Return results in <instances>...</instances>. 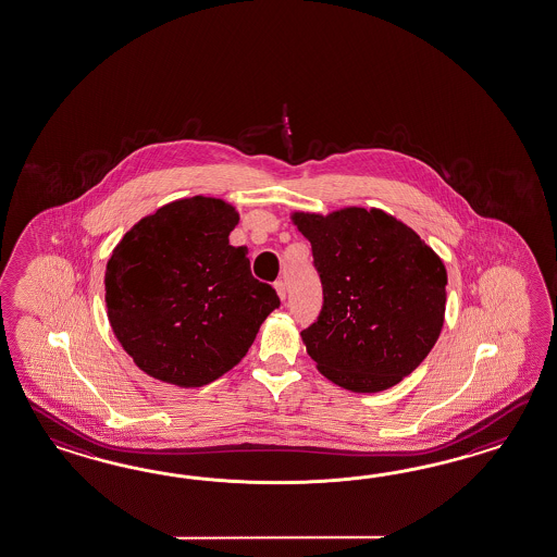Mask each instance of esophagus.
I'll return each instance as SVG.
<instances>
[{
  "label": "esophagus",
  "instance_id": "34e87169",
  "mask_svg": "<svg viewBox=\"0 0 557 557\" xmlns=\"http://www.w3.org/2000/svg\"><path fill=\"white\" fill-rule=\"evenodd\" d=\"M273 287H275V292H277V296H280V299H285V296H287V289H285L284 282H275V284H273Z\"/></svg>",
  "mask_w": 557,
  "mask_h": 557
}]
</instances>
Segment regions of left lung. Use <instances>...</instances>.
I'll use <instances>...</instances> for the list:
<instances>
[{"instance_id":"obj_1","label":"left lung","mask_w":557,"mask_h":557,"mask_svg":"<svg viewBox=\"0 0 557 557\" xmlns=\"http://www.w3.org/2000/svg\"><path fill=\"white\" fill-rule=\"evenodd\" d=\"M312 244L324 304L301 332L318 370L352 393H380L433 350L445 322L447 270L403 221L346 207L294 213Z\"/></svg>"}]
</instances>
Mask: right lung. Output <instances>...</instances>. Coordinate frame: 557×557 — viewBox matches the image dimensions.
I'll use <instances>...</instances> for the list:
<instances>
[{
    "label": "right lung",
    "instance_id": "1",
    "mask_svg": "<svg viewBox=\"0 0 557 557\" xmlns=\"http://www.w3.org/2000/svg\"><path fill=\"white\" fill-rule=\"evenodd\" d=\"M237 221L235 207L197 195L140 219L114 247L110 326L152 379L181 388L218 380L280 308L272 285L251 275L247 247L230 245Z\"/></svg>",
    "mask_w": 557,
    "mask_h": 557
}]
</instances>
